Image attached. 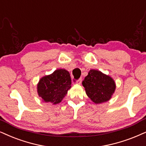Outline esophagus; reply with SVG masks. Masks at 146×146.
<instances>
[{
  "label": "esophagus",
  "instance_id": "esophagus-1",
  "mask_svg": "<svg viewBox=\"0 0 146 146\" xmlns=\"http://www.w3.org/2000/svg\"><path fill=\"white\" fill-rule=\"evenodd\" d=\"M75 83L76 84H78V85L81 84V83H82V78H80V79H79V80H76V81Z\"/></svg>",
  "mask_w": 146,
  "mask_h": 146
}]
</instances>
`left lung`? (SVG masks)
Segmentation results:
<instances>
[{
  "mask_svg": "<svg viewBox=\"0 0 146 146\" xmlns=\"http://www.w3.org/2000/svg\"><path fill=\"white\" fill-rule=\"evenodd\" d=\"M87 96L95 104L105 103L111 98L116 84L110 76L96 70H90L82 81Z\"/></svg>",
  "mask_w": 146,
  "mask_h": 146,
  "instance_id": "obj_1",
  "label": "left lung"
}]
</instances>
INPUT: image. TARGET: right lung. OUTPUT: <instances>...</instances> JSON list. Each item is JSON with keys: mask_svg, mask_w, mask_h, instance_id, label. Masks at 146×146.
Wrapping results in <instances>:
<instances>
[{"mask_svg": "<svg viewBox=\"0 0 146 146\" xmlns=\"http://www.w3.org/2000/svg\"><path fill=\"white\" fill-rule=\"evenodd\" d=\"M70 73L65 69L56 70L50 75L43 76L37 86V94L45 103H60L70 89Z\"/></svg>", "mask_w": 146, "mask_h": 146, "instance_id": "add662e5", "label": "right lung"}]
</instances>
